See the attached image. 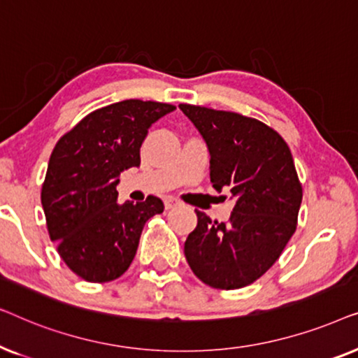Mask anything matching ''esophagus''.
<instances>
[{
	"instance_id": "esophagus-1",
	"label": "esophagus",
	"mask_w": 358,
	"mask_h": 358,
	"mask_svg": "<svg viewBox=\"0 0 358 358\" xmlns=\"http://www.w3.org/2000/svg\"><path fill=\"white\" fill-rule=\"evenodd\" d=\"M179 205H182V202H180L179 199H174V197H166L164 199V207L166 210H171L174 207H179Z\"/></svg>"
}]
</instances>
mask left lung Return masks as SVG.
Instances as JSON below:
<instances>
[{
    "mask_svg": "<svg viewBox=\"0 0 358 358\" xmlns=\"http://www.w3.org/2000/svg\"><path fill=\"white\" fill-rule=\"evenodd\" d=\"M207 141L210 179L236 200L227 223L200 210L184 254L205 285L236 290L271 268L296 229L303 199L292 151L280 134L236 112L179 104Z\"/></svg>",
    "mask_w": 358,
    "mask_h": 358,
    "instance_id": "1",
    "label": "left lung"
}]
</instances>
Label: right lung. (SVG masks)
Here are the masks:
<instances>
[{"instance_id": "add662e5", "label": "right lung", "mask_w": 358, "mask_h": 358, "mask_svg": "<svg viewBox=\"0 0 358 358\" xmlns=\"http://www.w3.org/2000/svg\"><path fill=\"white\" fill-rule=\"evenodd\" d=\"M166 102L127 99L92 110L57 141L41 200L47 229L71 272L92 283L119 278L134 261L145 223L163 200L117 202L122 171L140 166L151 124L174 110Z\"/></svg>"}]
</instances>
